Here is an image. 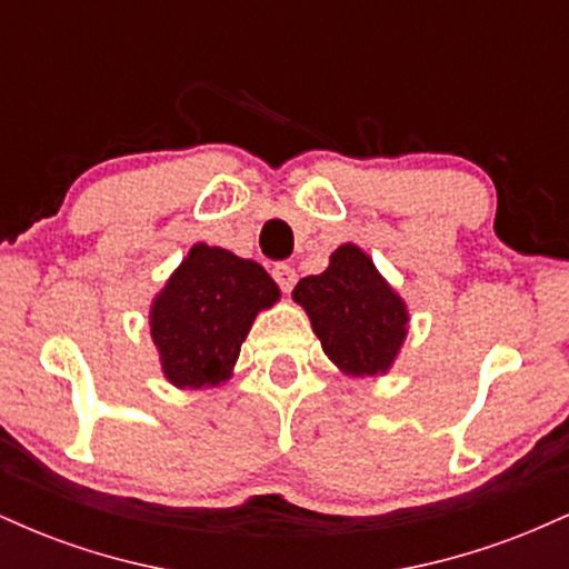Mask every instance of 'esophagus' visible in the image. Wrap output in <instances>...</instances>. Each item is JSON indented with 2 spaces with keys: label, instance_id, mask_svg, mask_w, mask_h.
<instances>
[{
  "label": "esophagus",
  "instance_id": "esophagus-1",
  "mask_svg": "<svg viewBox=\"0 0 569 569\" xmlns=\"http://www.w3.org/2000/svg\"><path fill=\"white\" fill-rule=\"evenodd\" d=\"M272 278H276V283L280 286V289L289 293L293 289V283H297V270H293L291 264L280 262L272 267Z\"/></svg>",
  "mask_w": 569,
  "mask_h": 569
}]
</instances>
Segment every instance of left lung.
I'll use <instances>...</instances> for the list:
<instances>
[{
  "mask_svg": "<svg viewBox=\"0 0 569 569\" xmlns=\"http://www.w3.org/2000/svg\"><path fill=\"white\" fill-rule=\"evenodd\" d=\"M291 297L342 375H388L407 339L409 310L363 248L339 246L321 276L299 280Z\"/></svg>",
  "mask_w": 569,
  "mask_h": 569,
  "instance_id": "obj_1",
  "label": "left lung"
}]
</instances>
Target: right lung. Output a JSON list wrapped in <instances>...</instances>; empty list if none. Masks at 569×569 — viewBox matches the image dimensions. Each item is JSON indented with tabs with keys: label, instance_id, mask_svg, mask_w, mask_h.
<instances>
[{
	"label": "right lung",
	"instance_id": "add662e5",
	"mask_svg": "<svg viewBox=\"0 0 569 569\" xmlns=\"http://www.w3.org/2000/svg\"><path fill=\"white\" fill-rule=\"evenodd\" d=\"M278 283L253 259L194 243L149 307V335L173 388H217L232 377L240 345Z\"/></svg>",
	"mask_w": 569,
	"mask_h": 569
}]
</instances>
